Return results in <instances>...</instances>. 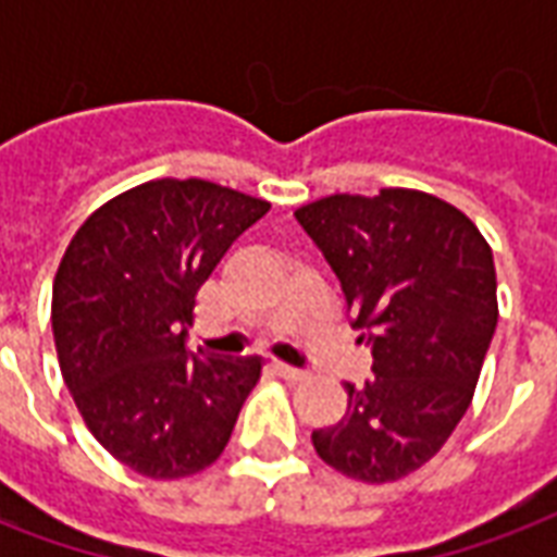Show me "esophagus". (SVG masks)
<instances>
[{"label":"esophagus","mask_w":557,"mask_h":557,"mask_svg":"<svg viewBox=\"0 0 557 557\" xmlns=\"http://www.w3.org/2000/svg\"><path fill=\"white\" fill-rule=\"evenodd\" d=\"M274 373H277L280 379H286V382H304V379H307L304 370H295V367H286V363H274Z\"/></svg>","instance_id":"obj_1"}]
</instances>
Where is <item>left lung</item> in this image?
Returning a JSON list of instances; mask_svg holds the SVG:
<instances>
[{
    "label": "left lung",
    "instance_id": "8db88e82",
    "mask_svg": "<svg viewBox=\"0 0 557 557\" xmlns=\"http://www.w3.org/2000/svg\"><path fill=\"white\" fill-rule=\"evenodd\" d=\"M295 218L339 277L351 325L373 346V379L313 432L315 454L361 483L426 466L471 406L498 325L492 247L438 196L385 187L334 194Z\"/></svg>",
    "mask_w": 557,
    "mask_h": 557
}]
</instances>
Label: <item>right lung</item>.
Instances as JSON below:
<instances>
[{"instance_id":"1","label":"right lung","mask_w":557,"mask_h":557,"mask_svg":"<svg viewBox=\"0 0 557 557\" xmlns=\"http://www.w3.org/2000/svg\"><path fill=\"white\" fill-rule=\"evenodd\" d=\"M271 202L158 178L91 211L53 280L59 367L89 432L151 480L190 478L230 442L259 358L187 351L196 292Z\"/></svg>"}]
</instances>
